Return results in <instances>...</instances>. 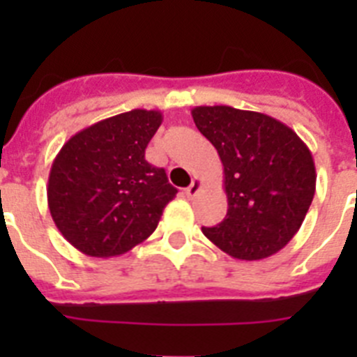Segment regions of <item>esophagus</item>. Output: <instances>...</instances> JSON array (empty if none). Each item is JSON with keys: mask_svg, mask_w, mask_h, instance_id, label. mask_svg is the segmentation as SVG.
Returning <instances> with one entry per match:
<instances>
[{"mask_svg": "<svg viewBox=\"0 0 357 357\" xmlns=\"http://www.w3.org/2000/svg\"><path fill=\"white\" fill-rule=\"evenodd\" d=\"M200 188H202V181L195 178V181L191 182V185H189V188H185V197L193 198L195 195H197L198 191H200Z\"/></svg>", "mask_w": 357, "mask_h": 357, "instance_id": "34e87169", "label": "esophagus"}]
</instances>
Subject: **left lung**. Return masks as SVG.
Returning a JSON list of instances; mask_svg holds the SVG:
<instances>
[{
  "label": "left lung",
  "instance_id": "left-lung-1",
  "mask_svg": "<svg viewBox=\"0 0 357 357\" xmlns=\"http://www.w3.org/2000/svg\"><path fill=\"white\" fill-rule=\"evenodd\" d=\"M191 116L222 159L229 202L225 220L202 227L204 236L234 259L277 254L313 202L317 172L309 148L288 125L254 110L202 105Z\"/></svg>",
  "mask_w": 357,
  "mask_h": 357
}]
</instances>
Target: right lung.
Segmentation results:
<instances>
[{
	"mask_svg": "<svg viewBox=\"0 0 357 357\" xmlns=\"http://www.w3.org/2000/svg\"><path fill=\"white\" fill-rule=\"evenodd\" d=\"M162 123L159 110L102 119L66 141L50 169L48 207L82 254L112 257L150 238L176 189L144 159Z\"/></svg>",
	"mask_w": 357,
	"mask_h": 357,
	"instance_id": "right-lung-1",
	"label": "right lung"
}]
</instances>
